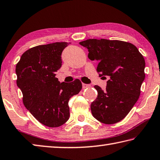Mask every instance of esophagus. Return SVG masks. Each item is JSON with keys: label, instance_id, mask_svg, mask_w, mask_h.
<instances>
[{"label": "esophagus", "instance_id": "34e87169", "mask_svg": "<svg viewBox=\"0 0 160 160\" xmlns=\"http://www.w3.org/2000/svg\"><path fill=\"white\" fill-rule=\"evenodd\" d=\"M90 87H91V85H88V84L82 83V88H83V89L88 88H90Z\"/></svg>", "mask_w": 160, "mask_h": 160}]
</instances>
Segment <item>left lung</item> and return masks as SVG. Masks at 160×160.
Here are the masks:
<instances>
[{
    "mask_svg": "<svg viewBox=\"0 0 160 160\" xmlns=\"http://www.w3.org/2000/svg\"><path fill=\"white\" fill-rule=\"evenodd\" d=\"M88 48L90 60L98 61L99 76H108L105 91L95 85L97 98L91 104L94 118L101 122L117 123L126 117L141 94L145 79V59L130 42L88 39L80 42Z\"/></svg>",
    "mask_w": 160,
    "mask_h": 160,
    "instance_id": "obj_1",
    "label": "left lung"
}]
</instances>
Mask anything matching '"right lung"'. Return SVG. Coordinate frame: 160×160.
<instances>
[{"mask_svg":"<svg viewBox=\"0 0 160 160\" xmlns=\"http://www.w3.org/2000/svg\"><path fill=\"white\" fill-rule=\"evenodd\" d=\"M69 43L54 42L30 48L16 65L17 85L26 108L40 123L58 127L70 117L68 101L82 89V83H60L55 77L62 66V53Z\"/></svg>","mask_w":160,"mask_h":160,"instance_id":"obj_1","label":"right lung"}]
</instances>
